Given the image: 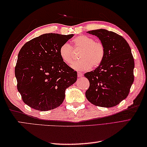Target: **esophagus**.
Wrapping results in <instances>:
<instances>
[{
	"label": "esophagus",
	"mask_w": 147,
	"mask_h": 147,
	"mask_svg": "<svg viewBox=\"0 0 147 147\" xmlns=\"http://www.w3.org/2000/svg\"><path fill=\"white\" fill-rule=\"evenodd\" d=\"M83 76V74L82 72H78V77L82 78Z\"/></svg>",
	"instance_id": "obj_1"
}]
</instances>
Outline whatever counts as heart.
Returning <instances> with one entry per match:
<instances>
[{"instance_id": "1", "label": "heart", "mask_w": 147, "mask_h": 147, "mask_svg": "<svg viewBox=\"0 0 147 147\" xmlns=\"http://www.w3.org/2000/svg\"><path fill=\"white\" fill-rule=\"evenodd\" d=\"M74 49H82L79 61L71 65L76 70H88L92 66L96 67L102 64L105 56V47L103 43L95 41L92 37L86 35L77 36L73 41ZM59 55L62 60L70 65L74 59V52L72 47L67 43L62 44L59 49Z\"/></svg>"}]
</instances>
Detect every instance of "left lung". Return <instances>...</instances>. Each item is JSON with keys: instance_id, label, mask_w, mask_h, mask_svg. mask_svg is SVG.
Masks as SVG:
<instances>
[{"instance_id": "1", "label": "left lung", "mask_w": 147, "mask_h": 147, "mask_svg": "<svg viewBox=\"0 0 147 147\" xmlns=\"http://www.w3.org/2000/svg\"><path fill=\"white\" fill-rule=\"evenodd\" d=\"M100 40L105 47L102 64L84 74L90 86L85 95L96 106L112 107L125 99L134 82L133 56L123 36L105 29L88 31Z\"/></svg>"}]
</instances>
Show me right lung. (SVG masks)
<instances>
[{
  "instance_id": "right-lung-1",
  "label": "right lung",
  "mask_w": 147,
  "mask_h": 147,
  "mask_svg": "<svg viewBox=\"0 0 147 147\" xmlns=\"http://www.w3.org/2000/svg\"><path fill=\"white\" fill-rule=\"evenodd\" d=\"M74 36L45 33L26 42L19 52L15 76L23 102L40 111L60 106L77 72L62 60L60 47Z\"/></svg>"
}]
</instances>
